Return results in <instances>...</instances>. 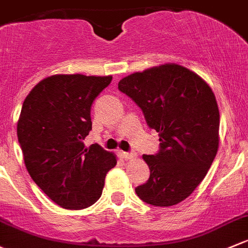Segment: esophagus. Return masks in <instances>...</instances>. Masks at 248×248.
<instances>
[{"label": "esophagus", "mask_w": 248, "mask_h": 248, "mask_svg": "<svg viewBox=\"0 0 248 248\" xmlns=\"http://www.w3.org/2000/svg\"><path fill=\"white\" fill-rule=\"evenodd\" d=\"M120 155H121V157H124V159H132L135 157V153L133 152H120Z\"/></svg>", "instance_id": "1"}]
</instances>
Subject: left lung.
Here are the masks:
<instances>
[{
	"instance_id": "obj_1",
	"label": "left lung",
	"mask_w": 248,
	"mask_h": 248,
	"mask_svg": "<svg viewBox=\"0 0 248 248\" xmlns=\"http://www.w3.org/2000/svg\"><path fill=\"white\" fill-rule=\"evenodd\" d=\"M119 90L159 133V151L142 158L150 178L135 192L147 204L171 207L194 192L218 148L220 113L214 93L199 75L165 64L122 78Z\"/></svg>"
}]
</instances>
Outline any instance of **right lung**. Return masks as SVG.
Returning a JSON list of instances; mask_svg holds the SVG:
<instances>
[{
  "label": "right lung",
  "instance_id": "1",
  "mask_svg": "<svg viewBox=\"0 0 248 248\" xmlns=\"http://www.w3.org/2000/svg\"><path fill=\"white\" fill-rule=\"evenodd\" d=\"M113 77L54 75L31 90L21 109L17 139L35 184L65 209H84L102 195L106 174L116 165L100 145L85 147L90 109Z\"/></svg>",
  "mask_w": 248,
  "mask_h": 248
}]
</instances>
